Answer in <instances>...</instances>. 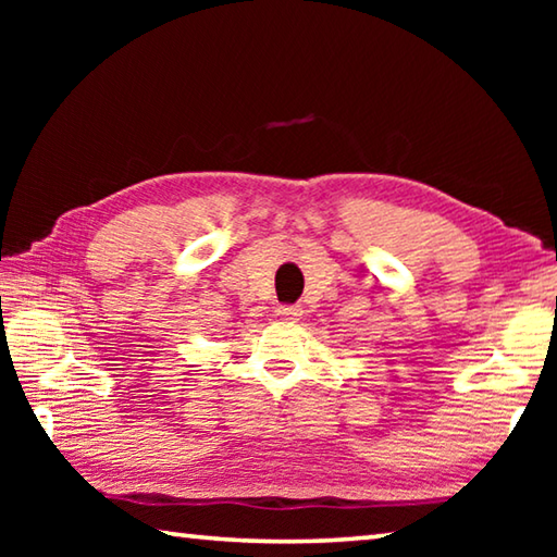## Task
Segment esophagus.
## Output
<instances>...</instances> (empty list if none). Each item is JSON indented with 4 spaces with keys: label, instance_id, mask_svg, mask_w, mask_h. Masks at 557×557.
I'll return each mask as SVG.
<instances>
[{
    "label": "esophagus",
    "instance_id": "esophagus-1",
    "mask_svg": "<svg viewBox=\"0 0 557 557\" xmlns=\"http://www.w3.org/2000/svg\"><path fill=\"white\" fill-rule=\"evenodd\" d=\"M277 317L285 319V322H297V319L301 317V307H297V305H282L277 309Z\"/></svg>",
    "mask_w": 557,
    "mask_h": 557
}]
</instances>
